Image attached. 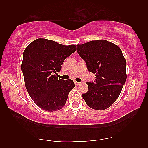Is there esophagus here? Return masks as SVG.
Wrapping results in <instances>:
<instances>
[{
  "mask_svg": "<svg viewBox=\"0 0 148 148\" xmlns=\"http://www.w3.org/2000/svg\"><path fill=\"white\" fill-rule=\"evenodd\" d=\"M74 83L76 85H78V84H79L81 83L80 82H77V81H74Z\"/></svg>",
  "mask_w": 148,
  "mask_h": 148,
  "instance_id": "esophagus-1",
  "label": "esophagus"
}]
</instances>
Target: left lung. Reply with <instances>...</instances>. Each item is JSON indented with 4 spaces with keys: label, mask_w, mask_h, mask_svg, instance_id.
<instances>
[{
    "label": "left lung",
    "mask_w": 148,
    "mask_h": 148,
    "mask_svg": "<svg viewBox=\"0 0 148 148\" xmlns=\"http://www.w3.org/2000/svg\"><path fill=\"white\" fill-rule=\"evenodd\" d=\"M77 48L88 70L95 74L94 82L86 83L88 90L83 98L93 109H108L118 98L127 79V62L121 49L106 40H92Z\"/></svg>",
    "instance_id": "left-lung-1"
}]
</instances>
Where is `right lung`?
Instances as JSON below:
<instances>
[{"label":"right lung","mask_w":148,"mask_h":148,"mask_svg":"<svg viewBox=\"0 0 148 148\" xmlns=\"http://www.w3.org/2000/svg\"><path fill=\"white\" fill-rule=\"evenodd\" d=\"M76 51V45L65 46L46 39L34 40L25 49L21 64L25 84L40 108L53 112L65 106L74 83L53 74L60 71L65 59Z\"/></svg>","instance_id":"1"}]
</instances>
